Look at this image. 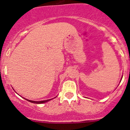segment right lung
Returning <instances> with one entry per match:
<instances>
[{
	"label": "right lung",
	"instance_id": "right-lung-1",
	"mask_svg": "<svg viewBox=\"0 0 130 130\" xmlns=\"http://www.w3.org/2000/svg\"><path fill=\"white\" fill-rule=\"evenodd\" d=\"M56 98V97H55ZM52 99H50V100H44V101H31V100H27V101H29V102H31V103H36V104H41V103H46L47 102V101H50Z\"/></svg>",
	"mask_w": 130,
	"mask_h": 130
}]
</instances>
